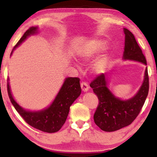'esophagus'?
Instances as JSON below:
<instances>
[{"instance_id": "esophagus-1", "label": "esophagus", "mask_w": 157, "mask_h": 157, "mask_svg": "<svg viewBox=\"0 0 157 157\" xmlns=\"http://www.w3.org/2000/svg\"><path fill=\"white\" fill-rule=\"evenodd\" d=\"M80 86L82 91H83V92H86V91H89V86H88V84L86 83V82H82V83L80 84Z\"/></svg>"}]
</instances>
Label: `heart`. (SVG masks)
I'll use <instances>...</instances> for the list:
<instances>
[{
  "instance_id": "b5f03b06",
  "label": "heart",
  "mask_w": 157,
  "mask_h": 157,
  "mask_svg": "<svg viewBox=\"0 0 157 157\" xmlns=\"http://www.w3.org/2000/svg\"><path fill=\"white\" fill-rule=\"evenodd\" d=\"M105 43L102 40L94 39L88 41L80 49L77 51V57L80 60L84 61H89L94 58L97 55L105 49ZM108 56L103 55L98 58H97L92 63L91 66V69L96 75H101L105 71L108 67Z\"/></svg>"
}]
</instances>
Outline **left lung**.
Masks as SVG:
<instances>
[{"label":"left lung","mask_w":157,"mask_h":157,"mask_svg":"<svg viewBox=\"0 0 157 157\" xmlns=\"http://www.w3.org/2000/svg\"><path fill=\"white\" fill-rule=\"evenodd\" d=\"M125 48L122 60L136 61L147 66L145 57L134 35L124 28ZM90 87L99 100V105L94 115L95 124L102 131L111 132L129 125L136 119L145 103L148 94L147 68H145L143 82L134 97L122 99L115 96L109 89L108 75L102 74L91 82Z\"/></svg>","instance_id":"left-lung-1"}]
</instances>
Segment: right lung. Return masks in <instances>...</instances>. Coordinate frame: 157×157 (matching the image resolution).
<instances>
[{
    "label": "right lung",
    "mask_w": 157,
    "mask_h": 157,
    "mask_svg": "<svg viewBox=\"0 0 157 157\" xmlns=\"http://www.w3.org/2000/svg\"><path fill=\"white\" fill-rule=\"evenodd\" d=\"M38 32L37 26H32L29 29L15 45L11 55L29 36L37 35ZM7 80L9 97L16 111L29 125L44 132L55 133L60 130L67 119L70 106L81 94L80 79L77 77H67L64 80L58 93L49 105L41 110L31 111L23 109L16 102L11 91L10 79L8 78Z\"/></svg>",
    "instance_id": "add662e5"
}]
</instances>
